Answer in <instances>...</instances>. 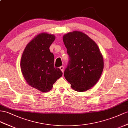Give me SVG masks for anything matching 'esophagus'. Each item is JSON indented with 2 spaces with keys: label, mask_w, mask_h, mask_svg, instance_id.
Here are the masks:
<instances>
[{
  "label": "esophagus",
  "mask_w": 128,
  "mask_h": 128,
  "mask_svg": "<svg viewBox=\"0 0 128 128\" xmlns=\"http://www.w3.org/2000/svg\"><path fill=\"white\" fill-rule=\"evenodd\" d=\"M60 70L63 72V71H64V66H61L60 67Z\"/></svg>",
  "instance_id": "34e87169"
}]
</instances>
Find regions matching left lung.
<instances>
[{
	"label": "left lung",
	"instance_id": "1",
	"mask_svg": "<svg viewBox=\"0 0 128 128\" xmlns=\"http://www.w3.org/2000/svg\"><path fill=\"white\" fill-rule=\"evenodd\" d=\"M69 60L64 75L72 89L83 92L90 89L99 80L104 68L103 58L92 39L80 31L64 35Z\"/></svg>",
	"mask_w": 128,
	"mask_h": 128
}]
</instances>
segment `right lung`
<instances>
[{
	"instance_id": "1",
	"label": "right lung",
	"mask_w": 128,
	"mask_h": 128,
	"mask_svg": "<svg viewBox=\"0 0 128 128\" xmlns=\"http://www.w3.org/2000/svg\"><path fill=\"white\" fill-rule=\"evenodd\" d=\"M54 34L42 33L29 42L22 53L20 68L28 85L42 92H48L63 73L54 66V55L50 48Z\"/></svg>"
}]
</instances>
